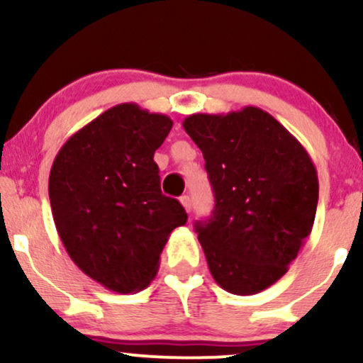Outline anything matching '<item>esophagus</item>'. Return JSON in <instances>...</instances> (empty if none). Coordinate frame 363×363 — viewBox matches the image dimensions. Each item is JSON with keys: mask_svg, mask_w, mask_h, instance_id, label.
<instances>
[{"mask_svg": "<svg viewBox=\"0 0 363 363\" xmlns=\"http://www.w3.org/2000/svg\"><path fill=\"white\" fill-rule=\"evenodd\" d=\"M181 203H182V206H184V210L187 211V213H189L191 210H193V201H191V198L189 196H182L181 198Z\"/></svg>", "mask_w": 363, "mask_h": 363, "instance_id": "obj_1", "label": "esophagus"}]
</instances>
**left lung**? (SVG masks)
<instances>
[{"label":"left lung","instance_id":"8db88e82","mask_svg":"<svg viewBox=\"0 0 363 363\" xmlns=\"http://www.w3.org/2000/svg\"><path fill=\"white\" fill-rule=\"evenodd\" d=\"M205 158L215 196L196 222L211 277L252 295L289 272L315 218L319 181L309 153L259 107L193 114L182 123Z\"/></svg>","mask_w":363,"mask_h":363}]
</instances>
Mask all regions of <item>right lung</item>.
Returning <instances> with one entry per match:
<instances>
[{"mask_svg": "<svg viewBox=\"0 0 363 363\" xmlns=\"http://www.w3.org/2000/svg\"><path fill=\"white\" fill-rule=\"evenodd\" d=\"M172 119L119 104L62 145L49 174L57 234L86 277L118 294L147 289L170 232L187 222L162 194L155 150Z\"/></svg>", "mask_w": 363, "mask_h": 363, "instance_id": "right-lung-1", "label": "right lung"}]
</instances>
